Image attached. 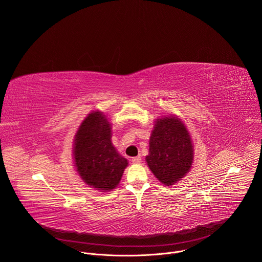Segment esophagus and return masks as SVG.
I'll return each instance as SVG.
<instances>
[{
    "label": "esophagus",
    "instance_id": "esophagus-1",
    "mask_svg": "<svg viewBox=\"0 0 262 262\" xmlns=\"http://www.w3.org/2000/svg\"><path fill=\"white\" fill-rule=\"evenodd\" d=\"M132 161H133V163H134V164H136V165H138V164H141V158H140V157H136V158H133V159H132Z\"/></svg>",
    "mask_w": 262,
    "mask_h": 262
}]
</instances>
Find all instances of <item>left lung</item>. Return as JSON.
<instances>
[{"mask_svg": "<svg viewBox=\"0 0 262 262\" xmlns=\"http://www.w3.org/2000/svg\"><path fill=\"white\" fill-rule=\"evenodd\" d=\"M194 147L190 133L177 116L157 119L149 139L146 162L165 185H173L192 168Z\"/></svg>", "mask_w": 262, "mask_h": 262, "instance_id": "1", "label": "left lung"}]
</instances>
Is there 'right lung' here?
<instances>
[{
	"label": "right lung",
	"instance_id": "obj_1",
	"mask_svg": "<svg viewBox=\"0 0 262 262\" xmlns=\"http://www.w3.org/2000/svg\"><path fill=\"white\" fill-rule=\"evenodd\" d=\"M112 127L102 112L90 113L73 141V160L83 181L101 192L114 190L128 163L113 146Z\"/></svg>",
	"mask_w": 262,
	"mask_h": 262
}]
</instances>
